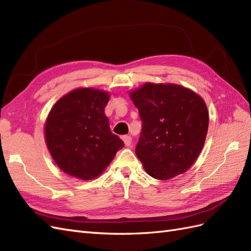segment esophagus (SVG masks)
Returning a JSON list of instances; mask_svg holds the SVG:
<instances>
[{
  "label": "esophagus",
  "instance_id": "obj_1",
  "mask_svg": "<svg viewBox=\"0 0 251 251\" xmlns=\"http://www.w3.org/2000/svg\"><path fill=\"white\" fill-rule=\"evenodd\" d=\"M123 140L125 141V145L126 147H130L132 145V137L128 136V135H125V136H123Z\"/></svg>",
  "mask_w": 251,
  "mask_h": 251
}]
</instances>
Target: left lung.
Segmentation results:
<instances>
[{"label":"left lung","instance_id":"left-lung-1","mask_svg":"<svg viewBox=\"0 0 251 251\" xmlns=\"http://www.w3.org/2000/svg\"><path fill=\"white\" fill-rule=\"evenodd\" d=\"M142 123L135 148L152 177L185 173L205 144L209 115L199 95L175 84L147 83L131 93Z\"/></svg>","mask_w":251,"mask_h":251}]
</instances>
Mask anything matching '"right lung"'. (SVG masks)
I'll return each mask as SVG.
<instances>
[{
  "mask_svg": "<svg viewBox=\"0 0 251 251\" xmlns=\"http://www.w3.org/2000/svg\"><path fill=\"white\" fill-rule=\"evenodd\" d=\"M109 94L78 89L59 99L45 125V139L61 170L77 178L97 177L125 147L111 132L104 107Z\"/></svg>",
  "mask_w": 251,
  "mask_h": 251,
  "instance_id": "obj_1",
  "label": "right lung"
}]
</instances>
